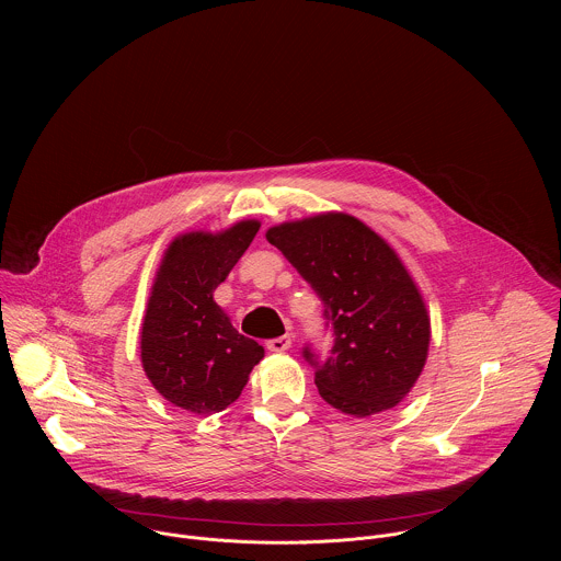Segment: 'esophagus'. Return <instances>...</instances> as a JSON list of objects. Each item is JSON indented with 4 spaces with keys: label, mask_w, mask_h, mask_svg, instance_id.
I'll return each mask as SVG.
<instances>
[{
    "label": "esophagus",
    "mask_w": 561,
    "mask_h": 561,
    "mask_svg": "<svg viewBox=\"0 0 561 561\" xmlns=\"http://www.w3.org/2000/svg\"><path fill=\"white\" fill-rule=\"evenodd\" d=\"M265 347H267L270 352H285V350L291 347V336H289V334H283V336L270 339V341L265 343Z\"/></svg>",
    "instance_id": "obj_1"
}]
</instances>
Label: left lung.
<instances>
[{"mask_svg": "<svg viewBox=\"0 0 561 561\" xmlns=\"http://www.w3.org/2000/svg\"><path fill=\"white\" fill-rule=\"evenodd\" d=\"M265 238L323 305L330 356L302 347L321 398L354 416L400 403L425 365L430 318L393 248L345 214L287 222Z\"/></svg>", "mask_w": 561, "mask_h": 561, "instance_id": "obj_1", "label": "left lung"}]
</instances>
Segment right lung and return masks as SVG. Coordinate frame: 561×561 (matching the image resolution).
Instances as JSON below:
<instances>
[{
    "label": "right lung",
    "instance_id": "right-lung-1",
    "mask_svg": "<svg viewBox=\"0 0 561 561\" xmlns=\"http://www.w3.org/2000/svg\"><path fill=\"white\" fill-rule=\"evenodd\" d=\"M259 231L248 220L233 229L187 233L165 250L142 323V365L170 403L194 412H220L240 398L263 347L240 334L214 302Z\"/></svg>",
    "mask_w": 561,
    "mask_h": 561
}]
</instances>
